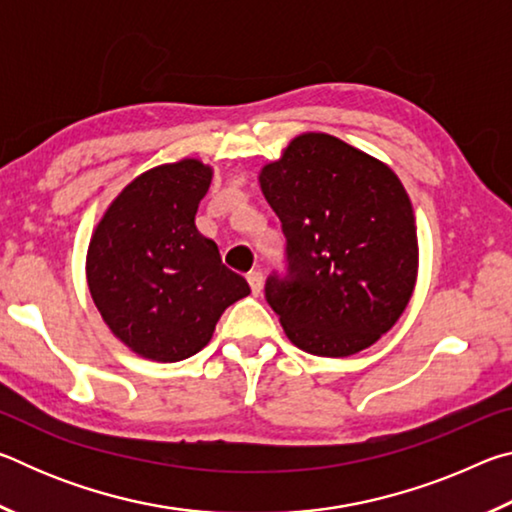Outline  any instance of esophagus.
Segmentation results:
<instances>
[{"mask_svg":"<svg viewBox=\"0 0 512 512\" xmlns=\"http://www.w3.org/2000/svg\"><path fill=\"white\" fill-rule=\"evenodd\" d=\"M248 284H250V291H253V296H259V293H262V289H264L262 273H259V271L248 273Z\"/></svg>","mask_w":512,"mask_h":512,"instance_id":"34e87169","label":"esophagus"}]
</instances>
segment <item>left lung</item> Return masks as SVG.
I'll use <instances>...</instances> for the list:
<instances>
[{"label": "left lung", "instance_id": "left-lung-1", "mask_svg": "<svg viewBox=\"0 0 512 512\" xmlns=\"http://www.w3.org/2000/svg\"><path fill=\"white\" fill-rule=\"evenodd\" d=\"M287 237L289 275L266 300L296 348L350 357L381 339L413 296L418 230L395 171L327 133L293 137L259 171Z\"/></svg>", "mask_w": 512, "mask_h": 512}]
</instances>
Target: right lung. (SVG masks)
<instances>
[{
  "label": "right lung",
  "instance_id": "right-lung-1",
  "mask_svg": "<svg viewBox=\"0 0 512 512\" xmlns=\"http://www.w3.org/2000/svg\"><path fill=\"white\" fill-rule=\"evenodd\" d=\"M212 167L196 158L131 180L92 232L85 275L103 323L144 359L173 363L201 352L232 302L250 293L196 228Z\"/></svg>",
  "mask_w": 512,
  "mask_h": 512
}]
</instances>
